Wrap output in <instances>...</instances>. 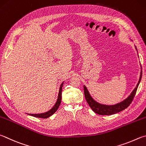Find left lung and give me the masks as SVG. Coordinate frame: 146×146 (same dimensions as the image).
<instances>
[{"label": "left lung", "instance_id": "1", "mask_svg": "<svg viewBox=\"0 0 146 146\" xmlns=\"http://www.w3.org/2000/svg\"><path fill=\"white\" fill-rule=\"evenodd\" d=\"M135 49L137 51V48L136 46H135ZM138 56H139V55H138ZM142 74V66H141V64H140V75L139 82H138L136 87H135V89L133 90V91L131 92L130 94H129L126 99H124L121 102L116 103L115 105H105V104H102V103H100L98 102H96V101L91 96V95L89 93V92L86 87V86H84L85 98H86L87 103H88L89 105L90 106V107L91 108V109L93 110L95 113H96L99 115H112L124 110L125 108L128 107L129 105V104L131 103L132 100H133V98L135 96V95L136 94L138 86H139L140 80H141Z\"/></svg>", "mask_w": 146, "mask_h": 146}]
</instances>
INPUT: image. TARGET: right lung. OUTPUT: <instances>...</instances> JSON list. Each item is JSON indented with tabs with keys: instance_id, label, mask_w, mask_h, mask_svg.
<instances>
[{
	"instance_id": "obj_1",
	"label": "right lung",
	"mask_w": 146,
	"mask_h": 146,
	"mask_svg": "<svg viewBox=\"0 0 146 146\" xmlns=\"http://www.w3.org/2000/svg\"><path fill=\"white\" fill-rule=\"evenodd\" d=\"M64 82H63L61 84V85L59 87V94H58V97H57V102H55V105H54L51 109L49 110L48 111H47L46 112L44 113H27V114L33 116V117H39V118H43V119H46L50 117V116L52 115L54 113L56 112L58 108L59 107V105L61 103V97H62V86L64 84Z\"/></svg>"
}]
</instances>
